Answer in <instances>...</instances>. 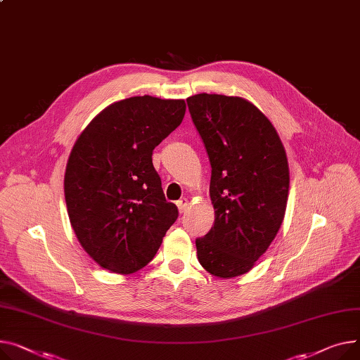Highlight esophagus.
<instances>
[{
	"label": "esophagus",
	"instance_id": "1",
	"mask_svg": "<svg viewBox=\"0 0 360 360\" xmlns=\"http://www.w3.org/2000/svg\"><path fill=\"white\" fill-rule=\"evenodd\" d=\"M188 204H189V201H188L186 198H181L179 201H176V205H178V210H179V212H181V214L186 211Z\"/></svg>",
	"mask_w": 360,
	"mask_h": 360
}]
</instances>
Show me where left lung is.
Wrapping results in <instances>:
<instances>
[{
    "mask_svg": "<svg viewBox=\"0 0 360 360\" xmlns=\"http://www.w3.org/2000/svg\"><path fill=\"white\" fill-rule=\"evenodd\" d=\"M210 163L215 220L195 240L201 266L214 276L249 272L268 250L285 217L290 167L282 141L256 105L242 97L186 98Z\"/></svg>",
    "mask_w": 360,
    "mask_h": 360,
    "instance_id": "1",
    "label": "left lung"
}]
</instances>
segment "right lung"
<instances>
[{
	"instance_id": "1",
	"label": "right lung",
	"mask_w": 360,
	"mask_h": 360,
	"mask_svg": "<svg viewBox=\"0 0 360 360\" xmlns=\"http://www.w3.org/2000/svg\"><path fill=\"white\" fill-rule=\"evenodd\" d=\"M185 110L184 100L150 95L117 101L92 118L72 148L63 182L69 221L101 268L122 275L145 268L178 219L152 155Z\"/></svg>"
}]
</instances>
